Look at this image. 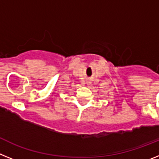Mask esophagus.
Masks as SVG:
<instances>
[{
  "label": "esophagus",
  "mask_w": 159,
  "mask_h": 159,
  "mask_svg": "<svg viewBox=\"0 0 159 159\" xmlns=\"http://www.w3.org/2000/svg\"><path fill=\"white\" fill-rule=\"evenodd\" d=\"M87 82H88V83H90V81H87Z\"/></svg>",
  "instance_id": "esophagus-1"
}]
</instances>
